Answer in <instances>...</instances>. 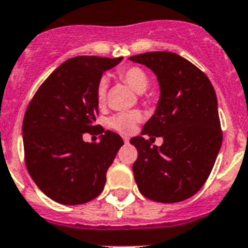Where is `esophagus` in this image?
I'll return each mask as SVG.
<instances>
[{"instance_id": "34e87169", "label": "esophagus", "mask_w": 248, "mask_h": 248, "mask_svg": "<svg viewBox=\"0 0 248 248\" xmlns=\"http://www.w3.org/2000/svg\"><path fill=\"white\" fill-rule=\"evenodd\" d=\"M124 143H128V141H130V139H128V137L124 136Z\"/></svg>"}]
</instances>
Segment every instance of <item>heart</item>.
Here are the masks:
<instances>
[{
	"label": "heart",
	"instance_id": "obj_1",
	"mask_svg": "<svg viewBox=\"0 0 248 248\" xmlns=\"http://www.w3.org/2000/svg\"><path fill=\"white\" fill-rule=\"evenodd\" d=\"M118 77L122 82H124L128 87L134 89L137 93H143L149 87V77L146 72L140 68V66L132 65L127 68H122L118 72ZM107 79L101 78L95 87V98L99 105H103L107 97ZM142 120V113L140 111H127L120 112V113L113 114L112 117L108 118V127L112 130L117 131L120 134L130 135L132 134L136 128V124Z\"/></svg>",
	"mask_w": 248,
	"mask_h": 248
}]
</instances>
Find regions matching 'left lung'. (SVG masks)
Returning a JSON list of instances; mask_svg holds the SVG:
<instances>
[{"label": "left lung", "mask_w": 248, "mask_h": 248, "mask_svg": "<svg viewBox=\"0 0 248 248\" xmlns=\"http://www.w3.org/2000/svg\"><path fill=\"white\" fill-rule=\"evenodd\" d=\"M128 59L157 78L159 102L141 135L164 140L157 147L143 136L131 139L139 154L135 182L147 199L183 202L207 182L222 146L217 95L204 73L178 54L151 51Z\"/></svg>", "instance_id": "obj_1"}]
</instances>
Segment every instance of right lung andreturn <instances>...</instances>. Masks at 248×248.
<instances>
[{"mask_svg":"<svg viewBox=\"0 0 248 248\" xmlns=\"http://www.w3.org/2000/svg\"><path fill=\"white\" fill-rule=\"evenodd\" d=\"M124 58L76 57L60 64L31 99L24 122L25 163L44 194L65 205L83 204L102 193L106 174L124 140L98 128L99 142H85L98 114L95 87Z\"/></svg>","mask_w":248,"mask_h":248,"instance_id":"obj_1","label":"right lung"}]
</instances>
